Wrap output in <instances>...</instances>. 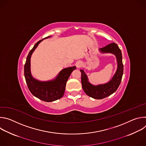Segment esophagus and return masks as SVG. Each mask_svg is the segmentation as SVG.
<instances>
[{"instance_id":"1","label":"esophagus","mask_w":146,"mask_h":146,"mask_svg":"<svg viewBox=\"0 0 146 146\" xmlns=\"http://www.w3.org/2000/svg\"><path fill=\"white\" fill-rule=\"evenodd\" d=\"M82 62H77V64H76V66H77V68H81V66H82Z\"/></svg>"}]
</instances>
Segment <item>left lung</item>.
<instances>
[{"label": "left lung", "mask_w": 146, "mask_h": 146, "mask_svg": "<svg viewBox=\"0 0 146 146\" xmlns=\"http://www.w3.org/2000/svg\"><path fill=\"white\" fill-rule=\"evenodd\" d=\"M99 50L102 52H110L114 54L117 58L118 68L114 76L109 82L96 86L91 84L88 81L87 76L84 70H80L83 90L87 95L96 99L106 98L117 91L121 82L123 72L122 53L117 44L115 43H110L100 48Z\"/></svg>", "instance_id": "1"}]
</instances>
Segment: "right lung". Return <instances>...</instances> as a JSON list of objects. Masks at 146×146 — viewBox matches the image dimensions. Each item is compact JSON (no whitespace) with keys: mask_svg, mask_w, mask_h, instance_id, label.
<instances>
[{"mask_svg":"<svg viewBox=\"0 0 146 146\" xmlns=\"http://www.w3.org/2000/svg\"><path fill=\"white\" fill-rule=\"evenodd\" d=\"M47 36L44 38L50 37ZM43 40H39L30 51L24 65V76L28 87L33 95L39 99L50 102L61 98L64 95L66 82L76 66L62 70L56 78L49 81H40L35 79L31 73V57L38 44Z\"/></svg>","mask_w":146,"mask_h":146,"instance_id":"obj_1","label":"right lung"}]
</instances>
